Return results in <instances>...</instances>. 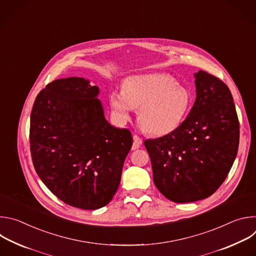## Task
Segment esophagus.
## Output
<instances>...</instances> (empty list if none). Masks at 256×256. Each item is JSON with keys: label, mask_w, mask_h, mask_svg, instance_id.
<instances>
[{"label": "esophagus", "mask_w": 256, "mask_h": 256, "mask_svg": "<svg viewBox=\"0 0 256 256\" xmlns=\"http://www.w3.org/2000/svg\"><path fill=\"white\" fill-rule=\"evenodd\" d=\"M132 138H134V144H132V150H136V149L140 148V146L142 142V140L140 136H138L136 134H134Z\"/></svg>", "instance_id": "esophagus-1"}]
</instances>
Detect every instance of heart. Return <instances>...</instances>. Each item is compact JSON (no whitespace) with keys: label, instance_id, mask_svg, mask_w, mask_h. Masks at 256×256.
Returning a JSON list of instances; mask_svg holds the SVG:
<instances>
[{"label":"heart","instance_id":"heart-1","mask_svg":"<svg viewBox=\"0 0 256 256\" xmlns=\"http://www.w3.org/2000/svg\"><path fill=\"white\" fill-rule=\"evenodd\" d=\"M190 104L188 91L165 74L132 76L122 91L109 94V105L120 122H126L134 109L142 130L152 136H165L184 122Z\"/></svg>","mask_w":256,"mask_h":256}]
</instances>
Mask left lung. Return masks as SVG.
I'll list each match as a JSON object with an SVG mask.
<instances>
[{
	"instance_id": "1",
	"label": "left lung",
	"mask_w": 256,
	"mask_h": 256,
	"mask_svg": "<svg viewBox=\"0 0 256 256\" xmlns=\"http://www.w3.org/2000/svg\"><path fill=\"white\" fill-rule=\"evenodd\" d=\"M196 97L172 132L146 140L156 188L174 202L212 196L226 179L239 146V122L228 86L206 72H194Z\"/></svg>"
}]
</instances>
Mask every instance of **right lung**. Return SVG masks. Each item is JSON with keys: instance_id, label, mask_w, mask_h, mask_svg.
<instances>
[{"instance_id": "add662e5", "label": "right lung", "mask_w": 256, "mask_h": 256, "mask_svg": "<svg viewBox=\"0 0 256 256\" xmlns=\"http://www.w3.org/2000/svg\"><path fill=\"white\" fill-rule=\"evenodd\" d=\"M98 95L89 80L58 79L40 91L30 116L36 173L56 198L83 210L112 200L132 144L128 128L106 120Z\"/></svg>"}]
</instances>
